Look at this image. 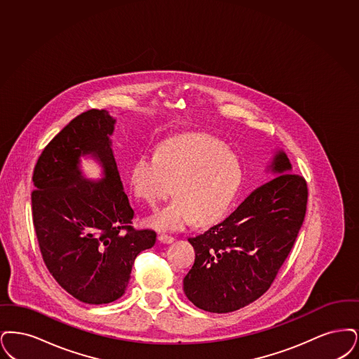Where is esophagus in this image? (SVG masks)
<instances>
[{
    "label": "esophagus",
    "mask_w": 359,
    "mask_h": 359,
    "mask_svg": "<svg viewBox=\"0 0 359 359\" xmlns=\"http://www.w3.org/2000/svg\"><path fill=\"white\" fill-rule=\"evenodd\" d=\"M159 241L163 244H172V241L175 240L172 236H168V234H159Z\"/></svg>",
    "instance_id": "obj_1"
}]
</instances>
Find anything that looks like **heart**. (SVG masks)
<instances>
[{
  "label": "heart",
  "instance_id": "obj_1",
  "mask_svg": "<svg viewBox=\"0 0 359 359\" xmlns=\"http://www.w3.org/2000/svg\"><path fill=\"white\" fill-rule=\"evenodd\" d=\"M238 161L224 143L208 135L168 142L159 156L143 154L131 172L135 194L158 208L174 193L178 197L149 224L158 231H180L193 219L210 224L233 203L241 185Z\"/></svg>",
  "mask_w": 359,
  "mask_h": 359
}]
</instances>
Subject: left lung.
Masks as SVG:
<instances>
[{
    "instance_id": "left-lung-1",
    "label": "left lung",
    "mask_w": 359,
    "mask_h": 359,
    "mask_svg": "<svg viewBox=\"0 0 359 359\" xmlns=\"http://www.w3.org/2000/svg\"><path fill=\"white\" fill-rule=\"evenodd\" d=\"M275 178L255 189L217 225L187 238L196 260L184 279L187 299L203 311H236L257 300L275 280L303 225L309 189L278 151Z\"/></svg>"
}]
</instances>
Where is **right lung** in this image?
<instances>
[{
    "label": "right lung",
    "instance_id": "obj_1",
    "mask_svg": "<svg viewBox=\"0 0 359 359\" xmlns=\"http://www.w3.org/2000/svg\"><path fill=\"white\" fill-rule=\"evenodd\" d=\"M115 119L88 109L50 140L33 170L32 216L48 271L87 304H106L125 294L135 257L156 244V233L133 226L134 209L111 149ZM91 154L105 178L86 180L78 158Z\"/></svg>",
    "mask_w": 359,
    "mask_h": 359
}]
</instances>
